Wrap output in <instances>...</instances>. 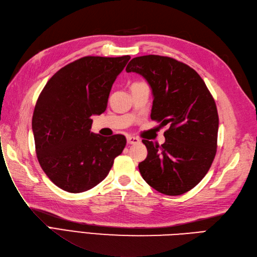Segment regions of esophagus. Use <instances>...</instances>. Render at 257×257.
Segmentation results:
<instances>
[{
    "label": "esophagus",
    "instance_id": "34e87169",
    "mask_svg": "<svg viewBox=\"0 0 257 257\" xmlns=\"http://www.w3.org/2000/svg\"><path fill=\"white\" fill-rule=\"evenodd\" d=\"M127 143L128 144H138L140 143V140L138 138H135V137H127Z\"/></svg>",
    "mask_w": 257,
    "mask_h": 257
}]
</instances>
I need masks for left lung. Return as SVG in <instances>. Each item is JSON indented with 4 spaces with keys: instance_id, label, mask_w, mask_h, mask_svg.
Instances as JSON below:
<instances>
[{
    "instance_id": "left-lung-1",
    "label": "left lung",
    "mask_w": 257,
    "mask_h": 257,
    "mask_svg": "<svg viewBox=\"0 0 257 257\" xmlns=\"http://www.w3.org/2000/svg\"><path fill=\"white\" fill-rule=\"evenodd\" d=\"M126 71L147 81L154 98L151 117L169 126L162 145L142 140L148 154L139 163L141 175L163 194H184L204 178L216 156V102L200 74L171 57H135Z\"/></svg>"
}]
</instances>
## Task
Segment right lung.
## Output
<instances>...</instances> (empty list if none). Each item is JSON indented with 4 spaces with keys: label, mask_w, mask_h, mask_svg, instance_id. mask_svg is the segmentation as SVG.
Here are the masks:
<instances>
[{
    "label": "right lung",
    "mask_w": 257,
    "mask_h": 257,
    "mask_svg": "<svg viewBox=\"0 0 257 257\" xmlns=\"http://www.w3.org/2000/svg\"><path fill=\"white\" fill-rule=\"evenodd\" d=\"M129 55L85 56L61 68L40 93L32 119L41 169L59 188L80 193L109 174L126 138L90 132L93 115L106 109L114 81Z\"/></svg>",
    "instance_id": "add662e5"
}]
</instances>
